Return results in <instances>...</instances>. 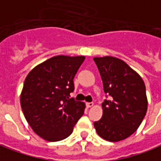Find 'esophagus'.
Instances as JSON below:
<instances>
[{
	"label": "esophagus",
	"instance_id": "obj_1",
	"mask_svg": "<svg viewBox=\"0 0 161 161\" xmlns=\"http://www.w3.org/2000/svg\"><path fill=\"white\" fill-rule=\"evenodd\" d=\"M93 105H94L93 102H87L86 103V107L87 108H92V107H93Z\"/></svg>",
	"mask_w": 161,
	"mask_h": 161
}]
</instances>
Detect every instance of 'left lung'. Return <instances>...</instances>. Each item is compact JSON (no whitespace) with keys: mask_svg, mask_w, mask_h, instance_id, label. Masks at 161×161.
Segmentation results:
<instances>
[{"mask_svg":"<svg viewBox=\"0 0 161 161\" xmlns=\"http://www.w3.org/2000/svg\"><path fill=\"white\" fill-rule=\"evenodd\" d=\"M109 97L102 103V118L94 122L97 133L105 140L118 142L139 127L147 111L145 85L141 76L122 60L112 56L95 57Z\"/></svg>","mask_w":161,"mask_h":161,"instance_id":"left-lung-1","label":"left lung"}]
</instances>
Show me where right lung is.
<instances>
[{"mask_svg": "<svg viewBox=\"0 0 161 161\" xmlns=\"http://www.w3.org/2000/svg\"><path fill=\"white\" fill-rule=\"evenodd\" d=\"M85 56H53L36 66L26 76L21 107L26 121L45 140L68 137L84 114L85 103L69 98L74 77Z\"/></svg>", "mask_w": 161, "mask_h": 161, "instance_id": "1", "label": "right lung"}]
</instances>
